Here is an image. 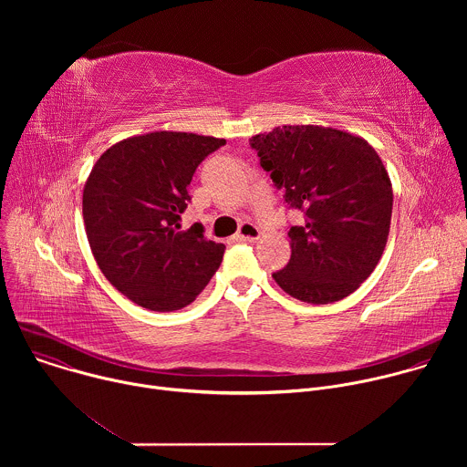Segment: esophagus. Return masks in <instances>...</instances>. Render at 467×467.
<instances>
[{"mask_svg":"<svg viewBox=\"0 0 467 467\" xmlns=\"http://www.w3.org/2000/svg\"><path fill=\"white\" fill-rule=\"evenodd\" d=\"M236 238H238L240 242H254V240L260 238V229H258L256 225L245 222V223L240 225V229H238V233H236Z\"/></svg>","mask_w":467,"mask_h":467,"instance_id":"1","label":"esophagus"}]
</instances>
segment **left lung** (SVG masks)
Returning <instances> with one entry per match:
<instances>
[{
  "label": "left lung",
  "instance_id": "left-lung-1",
  "mask_svg": "<svg viewBox=\"0 0 467 467\" xmlns=\"http://www.w3.org/2000/svg\"><path fill=\"white\" fill-rule=\"evenodd\" d=\"M285 202L305 213L288 231L292 256L272 277L292 297L335 303L377 268L388 242L393 192L377 151L353 132L283 125L251 139Z\"/></svg>",
  "mask_w": 467,
  "mask_h": 467
}]
</instances>
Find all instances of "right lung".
Wrapping results in <instances>:
<instances>
[{
  "label": "right lung",
  "instance_id": "add662e5",
  "mask_svg": "<svg viewBox=\"0 0 467 467\" xmlns=\"http://www.w3.org/2000/svg\"><path fill=\"white\" fill-rule=\"evenodd\" d=\"M223 139L153 130L110 146L83 190L92 254L109 283L148 310L190 305L220 268L225 245L199 229H181L186 186Z\"/></svg>",
  "mask_w": 467,
  "mask_h": 467
}]
</instances>
